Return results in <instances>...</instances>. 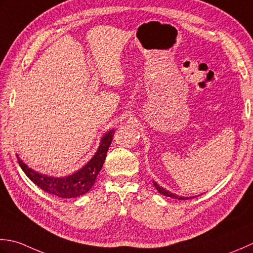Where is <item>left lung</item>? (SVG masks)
I'll list each match as a JSON object with an SVG mask.
<instances>
[{"mask_svg":"<svg viewBox=\"0 0 253 253\" xmlns=\"http://www.w3.org/2000/svg\"><path fill=\"white\" fill-rule=\"evenodd\" d=\"M153 183H154V185H155V188L157 189V191H158L159 193H161V194L166 195V197L173 198V199H178V200H188V199H190V198H184V197H178V195L173 194V193H171V192H169V191H167V190H165L164 188H162L161 185L157 184L155 181H153Z\"/></svg>","mask_w":253,"mask_h":253,"instance_id":"8db88e82","label":"left lung"}]
</instances>
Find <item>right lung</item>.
Listing matches in <instances>:
<instances>
[{
	"label": "right lung",
	"mask_w": 253,
	"mask_h": 253,
	"mask_svg": "<svg viewBox=\"0 0 253 253\" xmlns=\"http://www.w3.org/2000/svg\"><path fill=\"white\" fill-rule=\"evenodd\" d=\"M113 134L115 130L108 131L104 136H102L100 141V145L98 147L97 152L95 153L94 157L87 163L83 168L77 170L76 172L70 174L66 177L55 178V177H49L47 174L39 173L38 171H35L34 169L29 168L22 159L17 156L18 164L23 171L26 173L32 181L38 185L40 189L47 193H51L56 197L62 199H71L76 198L80 195H83L87 193L91 189L92 185L95 183V180L99 173L100 169L102 168V165L105 163V159L107 157V152L109 149L110 144L112 142Z\"/></svg>",
	"instance_id": "1"
}]
</instances>
